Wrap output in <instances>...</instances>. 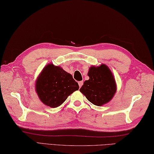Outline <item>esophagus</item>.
<instances>
[{
	"instance_id": "esophagus-1",
	"label": "esophagus",
	"mask_w": 154,
	"mask_h": 154,
	"mask_svg": "<svg viewBox=\"0 0 154 154\" xmlns=\"http://www.w3.org/2000/svg\"><path fill=\"white\" fill-rule=\"evenodd\" d=\"M83 83H84L83 81H80L79 82H78V85H79V87H80V88L83 85Z\"/></svg>"
}]
</instances>
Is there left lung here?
I'll return each instance as SVG.
<instances>
[{"label":"left lung","mask_w":154,"mask_h":154,"mask_svg":"<svg viewBox=\"0 0 154 154\" xmlns=\"http://www.w3.org/2000/svg\"><path fill=\"white\" fill-rule=\"evenodd\" d=\"M89 80L84 82L80 92L93 104L101 106L109 102L116 92V84L114 76L107 66H92L89 69Z\"/></svg>","instance_id":"left-lung-1"}]
</instances>
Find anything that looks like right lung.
<instances>
[{
  "label": "right lung",
  "mask_w": 154,
  "mask_h": 154,
  "mask_svg": "<svg viewBox=\"0 0 154 154\" xmlns=\"http://www.w3.org/2000/svg\"><path fill=\"white\" fill-rule=\"evenodd\" d=\"M35 89L44 104L54 108L79 89V86L70 74L61 67L48 64L37 78Z\"/></svg>",
  "instance_id": "1"
}]
</instances>
